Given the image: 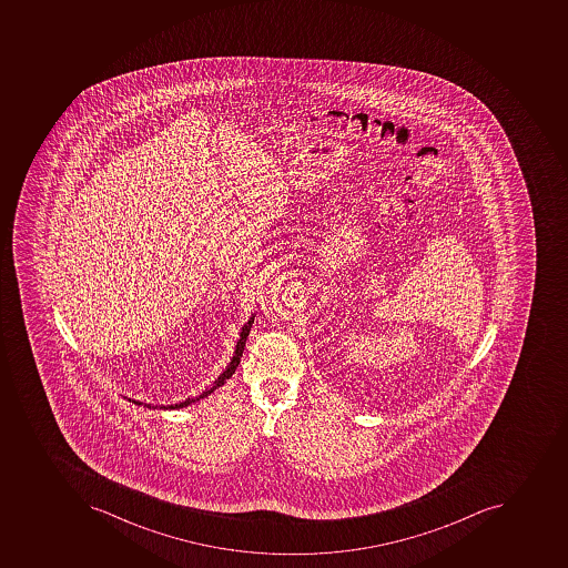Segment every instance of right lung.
Listing matches in <instances>:
<instances>
[{
  "instance_id": "1",
  "label": "right lung",
  "mask_w": 568,
  "mask_h": 568,
  "mask_svg": "<svg viewBox=\"0 0 568 568\" xmlns=\"http://www.w3.org/2000/svg\"><path fill=\"white\" fill-rule=\"evenodd\" d=\"M252 323H254V316L248 320V322L243 325L242 332H240V339H237L236 349H234L233 358L229 362V366L225 367L224 373L216 378L215 384L210 389L204 390L201 396H195V398H186L184 402L175 403V405H156V407H152V405H148V403L134 402V405H143V407L148 408H169V410H178V408L187 407V405H192V403L199 402V399L206 398L207 394L213 393V390L219 389L225 382L234 375V371H236L237 364L242 361L243 349H245L246 337H248V332H251Z\"/></svg>"
}]
</instances>
